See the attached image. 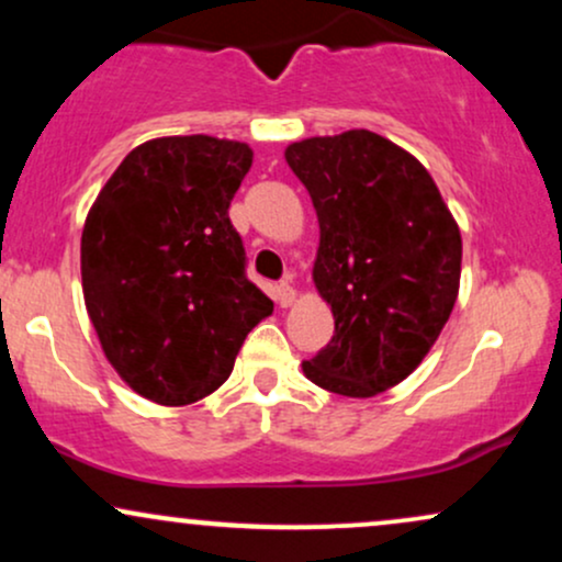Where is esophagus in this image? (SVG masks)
<instances>
[{
    "label": "esophagus",
    "mask_w": 562,
    "mask_h": 562,
    "mask_svg": "<svg viewBox=\"0 0 562 562\" xmlns=\"http://www.w3.org/2000/svg\"><path fill=\"white\" fill-rule=\"evenodd\" d=\"M274 299L282 308L293 306V303H295V288L288 285V282H282V285H277V290H274Z\"/></svg>",
    "instance_id": "1"
}]
</instances>
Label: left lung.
<instances>
[{"instance_id": "obj_1", "label": "left lung", "mask_w": 562, "mask_h": 562, "mask_svg": "<svg viewBox=\"0 0 562 562\" xmlns=\"http://www.w3.org/2000/svg\"><path fill=\"white\" fill-rule=\"evenodd\" d=\"M285 160L317 211L312 280L335 319L303 375L348 398L378 396L420 367L447 325L460 227L420 160L375 132L293 142Z\"/></svg>"}]
</instances>
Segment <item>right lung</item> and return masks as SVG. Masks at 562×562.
<instances>
[{
	"label": "right lung",
	"instance_id": "obj_1",
	"mask_svg": "<svg viewBox=\"0 0 562 562\" xmlns=\"http://www.w3.org/2000/svg\"><path fill=\"white\" fill-rule=\"evenodd\" d=\"M245 142L209 134L134 147L89 209L81 288L108 362L139 396L184 406L214 393L274 303L245 277L229 203Z\"/></svg>",
	"mask_w": 562,
	"mask_h": 562
}]
</instances>
